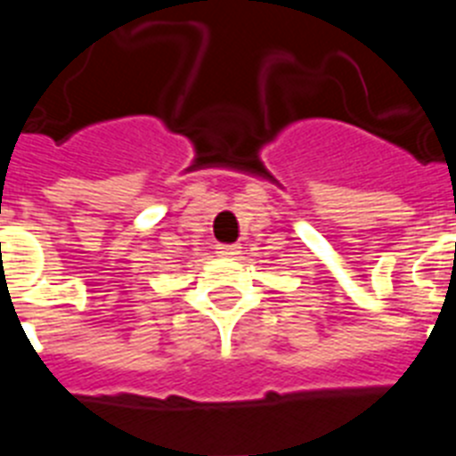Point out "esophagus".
Here are the masks:
<instances>
[{
  "label": "esophagus",
  "instance_id": "1",
  "mask_svg": "<svg viewBox=\"0 0 456 456\" xmlns=\"http://www.w3.org/2000/svg\"><path fill=\"white\" fill-rule=\"evenodd\" d=\"M219 256H224V257H231V260H237V257L241 256V247L240 244H219Z\"/></svg>",
  "mask_w": 456,
  "mask_h": 456
}]
</instances>
